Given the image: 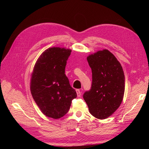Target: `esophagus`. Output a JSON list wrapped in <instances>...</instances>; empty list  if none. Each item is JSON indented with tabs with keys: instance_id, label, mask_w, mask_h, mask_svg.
<instances>
[{
	"instance_id": "1",
	"label": "esophagus",
	"mask_w": 149,
	"mask_h": 149,
	"mask_svg": "<svg viewBox=\"0 0 149 149\" xmlns=\"http://www.w3.org/2000/svg\"><path fill=\"white\" fill-rule=\"evenodd\" d=\"M76 92H77V97H79L81 95V91L80 90H76Z\"/></svg>"
}]
</instances>
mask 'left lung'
<instances>
[{
    "label": "left lung",
    "mask_w": 149,
    "mask_h": 149,
    "mask_svg": "<svg viewBox=\"0 0 149 149\" xmlns=\"http://www.w3.org/2000/svg\"><path fill=\"white\" fill-rule=\"evenodd\" d=\"M92 72V84L83 98L90 113L98 119L108 118L121 104L125 91L122 66L108 50H99L87 57Z\"/></svg>",
    "instance_id": "left-lung-1"
}]
</instances>
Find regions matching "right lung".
Listing matches in <instances>:
<instances>
[{
    "label": "right lung",
    "instance_id": "add662e5",
    "mask_svg": "<svg viewBox=\"0 0 149 149\" xmlns=\"http://www.w3.org/2000/svg\"><path fill=\"white\" fill-rule=\"evenodd\" d=\"M72 50L60 47L45 50L37 59L31 74L30 89L33 99L44 115L58 119L65 115L76 91L65 74Z\"/></svg>",
    "mask_w": 149,
    "mask_h": 149
}]
</instances>
